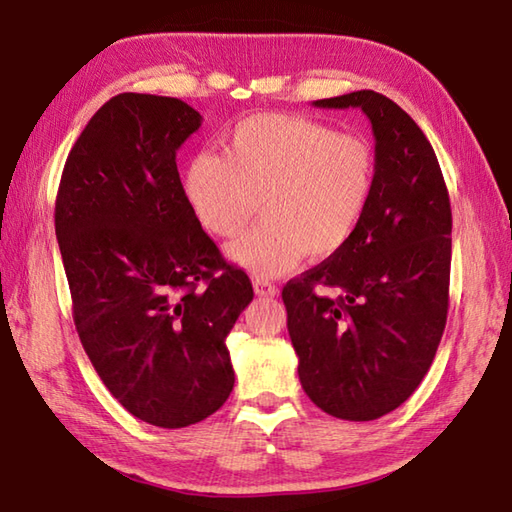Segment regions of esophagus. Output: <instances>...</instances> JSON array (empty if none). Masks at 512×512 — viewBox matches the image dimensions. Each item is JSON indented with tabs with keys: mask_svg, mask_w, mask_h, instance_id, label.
Masks as SVG:
<instances>
[{
	"mask_svg": "<svg viewBox=\"0 0 512 512\" xmlns=\"http://www.w3.org/2000/svg\"><path fill=\"white\" fill-rule=\"evenodd\" d=\"M253 288H255L257 295L275 297L277 293H280V288H277L273 282H268V280H255V282H253Z\"/></svg>",
	"mask_w": 512,
	"mask_h": 512,
	"instance_id": "esophagus-1",
	"label": "esophagus"
}]
</instances>
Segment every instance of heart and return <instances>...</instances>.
Here are the masks:
<instances>
[{"label": "heart", "mask_w": 512, "mask_h": 512, "mask_svg": "<svg viewBox=\"0 0 512 512\" xmlns=\"http://www.w3.org/2000/svg\"><path fill=\"white\" fill-rule=\"evenodd\" d=\"M183 190L199 224L237 237L262 199L264 219L230 244L235 264L259 277L282 275L304 257L329 259L356 235L374 190V152L365 138L302 116L239 120L221 156L188 163Z\"/></svg>", "instance_id": "1"}]
</instances>
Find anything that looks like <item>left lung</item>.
Returning <instances> with one entry per match:
<instances>
[{"instance_id":"obj_1","label":"left lung","mask_w":512,"mask_h":512,"mask_svg":"<svg viewBox=\"0 0 512 512\" xmlns=\"http://www.w3.org/2000/svg\"><path fill=\"white\" fill-rule=\"evenodd\" d=\"M365 111L376 138L374 190L338 255L282 288L306 396L331 416L374 421L414 394L448 320L452 210L430 141L371 89L315 100Z\"/></svg>"}]
</instances>
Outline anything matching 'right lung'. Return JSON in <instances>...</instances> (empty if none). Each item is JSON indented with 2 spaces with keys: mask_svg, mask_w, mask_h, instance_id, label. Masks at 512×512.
I'll use <instances>...</instances> for the list:
<instances>
[{
  "mask_svg": "<svg viewBox=\"0 0 512 512\" xmlns=\"http://www.w3.org/2000/svg\"><path fill=\"white\" fill-rule=\"evenodd\" d=\"M199 127V111L179 98L118 94L71 147L55 199L82 347L129 414L170 430L226 403V338L253 300L176 170V150Z\"/></svg>",
  "mask_w": 512,
  "mask_h": 512,
  "instance_id": "obj_1",
  "label": "right lung"
}]
</instances>
